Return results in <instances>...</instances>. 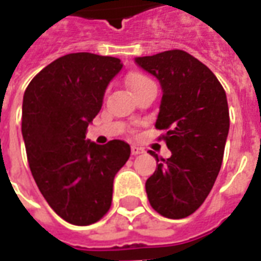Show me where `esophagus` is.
Returning a JSON list of instances; mask_svg holds the SVG:
<instances>
[{"instance_id":"34e87169","label":"esophagus","mask_w":261,"mask_h":261,"mask_svg":"<svg viewBox=\"0 0 261 261\" xmlns=\"http://www.w3.org/2000/svg\"><path fill=\"white\" fill-rule=\"evenodd\" d=\"M131 153L133 155H140V153H144V149L141 147H137V145H131Z\"/></svg>"}]
</instances>
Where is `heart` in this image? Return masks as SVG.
Here are the masks:
<instances>
[{
  "label": "heart",
  "instance_id": "1",
  "mask_svg": "<svg viewBox=\"0 0 261 261\" xmlns=\"http://www.w3.org/2000/svg\"><path fill=\"white\" fill-rule=\"evenodd\" d=\"M125 82H127V86L130 88V91L133 92V93L137 91H140L144 86L149 85V84H153L152 81L149 80L148 76H145L144 74H137V72L136 74L128 75Z\"/></svg>",
  "mask_w": 261,
  "mask_h": 261
}]
</instances>
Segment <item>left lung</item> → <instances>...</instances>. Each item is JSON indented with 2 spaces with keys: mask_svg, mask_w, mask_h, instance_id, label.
I'll use <instances>...</instances> for the list:
<instances>
[{
  "mask_svg": "<svg viewBox=\"0 0 261 261\" xmlns=\"http://www.w3.org/2000/svg\"><path fill=\"white\" fill-rule=\"evenodd\" d=\"M136 63L161 84L155 127L166 131L172 152L145 183L148 200L166 218H186L207 198L221 169L229 133L226 95L213 71L183 50L136 57Z\"/></svg>",
  "mask_w": 261,
  "mask_h": 261,
  "instance_id": "8db88e82",
  "label": "left lung"
}]
</instances>
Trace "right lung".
Segmentation results:
<instances>
[{
    "label": "right lung",
    "mask_w": 261,
    "mask_h": 261,
    "mask_svg": "<svg viewBox=\"0 0 261 261\" xmlns=\"http://www.w3.org/2000/svg\"><path fill=\"white\" fill-rule=\"evenodd\" d=\"M123 64L116 57L72 53L31 81L22 103V137L32 176L54 213L91 225L108 213L113 180L130 158L121 140L99 145L85 133Z\"/></svg>",
    "instance_id": "obj_1"
}]
</instances>
